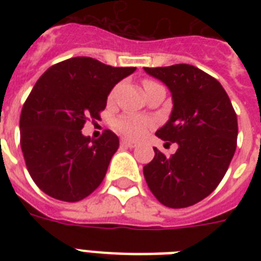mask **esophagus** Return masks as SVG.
<instances>
[{
  "instance_id": "obj_1",
  "label": "esophagus",
  "mask_w": 261,
  "mask_h": 261,
  "mask_svg": "<svg viewBox=\"0 0 261 261\" xmlns=\"http://www.w3.org/2000/svg\"><path fill=\"white\" fill-rule=\"evenodd\" d=\"M120 146H123V147H135L137 145H135L134 142L128 141V139H122V141H120Z\"/></svg>"
}]
</instances>
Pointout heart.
Segmentation results:
<instances>
[{
  "label": "heart",
  "instance_id": "1",
  "mask_svg": "<svg viewBox=\"0 0 261 261\" xmlns=\"http://www.w3.org/2000/svg\"><path fill=\"white\" fill-rule=\"evenodd\" d=\"M142 84L145 90L157 85V84L150 81V80H143ZM112 96H114V92L110 94V97H112ZM114 126L119 133H122L123 135H126L127 138L138 139L141 138V137H143L145 133L153 126V122H151L150 119L143 118V116H139V115L127 114L122 115L120 118L116 119L114 123Z\"/></svg>",
  "mask_w": 261,
  "mask_h": 261
}]
</instances>
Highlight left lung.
Instances as JSON below:
<instances>
[{"mask_svg":"<svg viewBox=\"0 0 261 261\" xmlns=\"http://www.w3.org/2000/svg\"><path fill=\"white\" fill-rule=\"evenodd\" d=\"M172 92L171 119L155 135L178 149L171 157L154 149L143 176L161 204L184 208L200 202L218 187L237 147V115L219 84L192 65L145 67Z\"/></svg>","mask_w":261,"mask_h":261,"instance_id":"1","label":"left lung"}]
</instances>
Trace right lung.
<instances>
[{"label": "right lung", "mask_w": 261, "mask_h": 261, "mask_svg": "<svg viewBox=\"0 0 261 261\" xmlns=\"http://www.w3.org/2000/svg\"><path fill=\"white\" fill-rule=\"evenodd\" d=\"M137 67H114L89 57L55 63L35 84L20 116V145L35 184L48 196L79 202L106 176L118 135L84 137L87 120L100 119L116 84Z\"/></svg>", "instance_id": "right-lung-1"}]
</instances>
